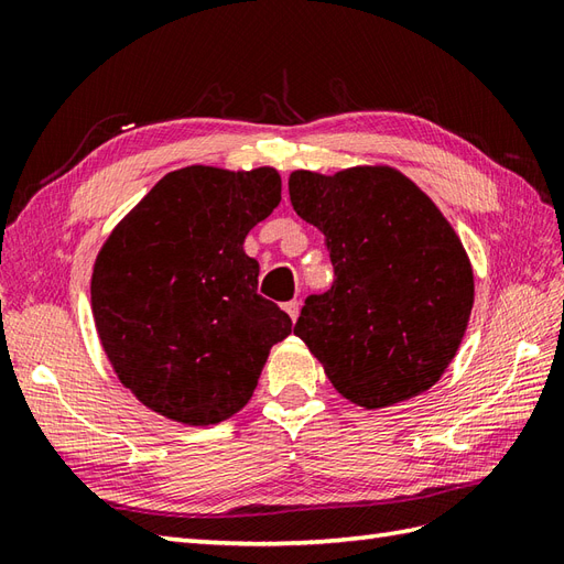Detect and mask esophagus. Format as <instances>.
Masks as SVG:
<instances>
[{
	"instance_id": "esophagus-1",
	"label": "esophagus",
	"mask_w": 564,
	"mask_h": 564,
	"mask_svg": "<svg viewBox=\"0 0 564 564\" xmlns=\"http://www.w3.org/2000/svg\"><path fill=\"white\" fill-rule=\"evenodd\" d=\"M283 310L288 312V316H291L293 322H297V316H300V302L297 300H291V302H285L283 305Z\"/></svg>"
}]
</instances>
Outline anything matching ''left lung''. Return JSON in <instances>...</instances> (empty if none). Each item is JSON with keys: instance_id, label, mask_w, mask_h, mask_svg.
<instances>
[{"instance_id": "obj_1", "label": "left lung", "mask_w": 564, "mask_h": 564, "mask_svg": "<svg viewBox=\"0 0 564 564\" xmlns=\"http://www.w3.org/2000/svg\"><path fill=\"white\" fill-rule=\"evenodd\" d=\"M293 209L326 238L336 281L307 297L295 336L365 410L426 393L453 362L474 305L465 245L393 166L293 171Z\"/></svg>"}]
</instances>
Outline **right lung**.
<instances>
[{"label":"right lung","instance_id":"add662e5","mask_svg":"<svg viewBox=\"0 0 564 564\" xmlns=\"http://www.w3.org/2000/svg\"><path fill=\"white\" fill-rule=\"evenodd\" d=\"M281 202L276 169L171 171L99 250L90 295L99 343L144 408L185 426L248 405L293 322L257 293L245 236Z\"/></svg>","mask_w":564,"mask_h":564}]
</instances>
